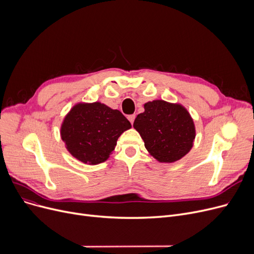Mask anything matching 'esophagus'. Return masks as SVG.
Masks as SVG:
<instances>
[{
  "label": "esophagus",
  "mask_w": 254,
  "mask_h": 254,
  "mask_svg": "<svg viewBox=\"0 0 254 254\" xmlns=\"http://www.w3.org/2000/svg\"><path fill=\"white\" fill-rule=\"evenodd\" d=\"M135 117H136V115L135 114H131V115H128L127 116V119L129 120V123L132 125L134 124V120H135Z\"/></svg>",
  "instance_id": "obj_1"
}]
</instances>
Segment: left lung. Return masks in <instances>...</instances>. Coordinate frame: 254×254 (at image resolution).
<instances>
[{
	"instance_id": "obj_1",
	"label": "left lung",
	"mask_w": 254,
	"mask_h": 254,
	"mask_svg": "<svg viewBox=\"0 0 254 254\" xmlns=\"http://www.w3.org/2000/svg\"><path fill=\"white\" fill-rule=\"evenodd\" d=\"M134 128L145 148L157 162L172 164L188 154L193 146L195 127L188 109L178 103L154 100L144 104Z\"/></svg>"
}]
</instances>
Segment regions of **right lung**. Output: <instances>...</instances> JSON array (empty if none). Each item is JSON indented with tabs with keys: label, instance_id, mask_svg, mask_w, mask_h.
I'll return each instance as SVG.
<instances>
[{
	"label": "right lung",
	"instance_id": "add662e5",
	"mask_svg": "<svg viewBox=\"0 0 254 254\" xmlns=\"http://www.w3.org/2000/svg\"><path fill=\"white\" fill-rule=\"evenodd\" d=\"M130 127L119 110L100 102H80L64 116L61 137L73 157L93 166L109 158L120 135Z\"/></svg>",
	"mask_w": 254,
	"mask_h": 254
}]
</instances>
